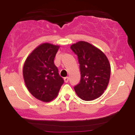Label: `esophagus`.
Instances as JSON below:
<instances>
[{"mask_svg":"<svg viewBox=\"0 0 135 135\" xmlns=\"http://www.w3.org/2000/svg\"><path fill=\"white\" fill-rule=\"evenodd\" d=\"M64 80H65V83H68V82H69V77H65L64 78Z\"/></svg>","mask_w":135,"mask_h":135,"instance_id":"esophagus-1","label":"esophagus"}]
</instances>
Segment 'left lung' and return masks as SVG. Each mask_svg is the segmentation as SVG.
<instances>
[{"mask_svg":"<svg viewBox=\"0 0 135 135\" xmlns=\"http://www.w3.org/2000/svg\"><path fill=\"white\" fill-rule=\"evenodd\" d=\"M77 56L80 71L79 83L74 86L79 97L91 101L100 97L106 89L110 76V65L103 52L87 42L71 46Z\"/></svg>","mask_w":135,"mask_h":135,"instance_id":"left-lung-1","label":"left lung"}]
</instances>
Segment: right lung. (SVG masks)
I'll return each mask as SVG.
<instances>
[{"label":"right lung","mask_w":135,"mask_h":135,"mask_svg":"<svg viewBox=\"0 0 135 135\" xmlns=\"http://www.w3.org/2000/svg\"><path fill=\"white\" fill-rule=\"evenodd\" d=\"M58 48L49 43L40 45L28 56L23 66V78L28 90L42 102L55 99L64 83L54 63Z\"/></svg>","instance_id":"add662e5"}]
</instances>
